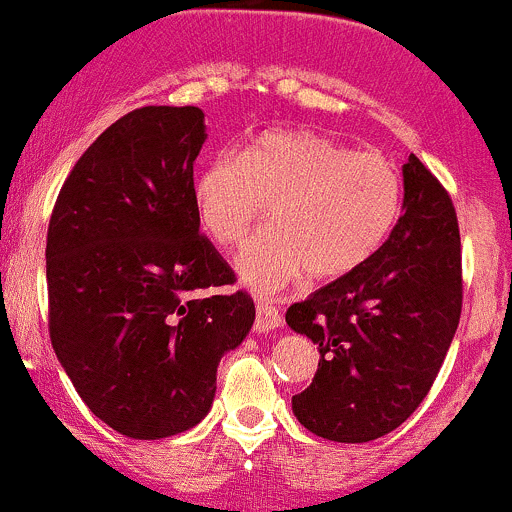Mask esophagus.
<instances>
[{
	"label": "esophagus",
	"mask_w": 512,
	"mask_h": 512,
	"mask_svg": "<svg viewBox=\"0 0 512 512\" xmlns=\"http://www.w3.org/2000/svg\"><path fill=\"white\" fill-rule=\"evenodd\" d=\"M255 309H257V319H255L257 331H262V333L274 331V328H279L284 324L282 311H279L270 299H257Z\"/></svg>",
	"instance_id": "esophagus-1"
}]
</instances>
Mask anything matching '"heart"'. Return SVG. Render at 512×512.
<instances>
[{
    "label": "heart",
    "instance_id": "b5f03b06",
    "mask_svg": "<svg viewBox=\"0 0 512 512\" xmlns=\"http://www.w3.org/2000/svg\"><path fill=\"white\" fill-rule=\"evenodd\" d=\"M203 233L235 245L270 208L274 228L240 247L235 270L247 287L270 292L304 272L326 284L368 265L402 211L397 166L306 129H277L238 154L220 152L191 186Z\"/></svg>",
    "mask_w": 512,
    "mask_h": 512
}]
</instances>
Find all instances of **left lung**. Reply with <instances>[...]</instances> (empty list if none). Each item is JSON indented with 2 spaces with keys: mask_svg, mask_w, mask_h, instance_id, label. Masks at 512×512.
I'll list each match as a JSON object with an SVG mask.
<instances>
[{
  "mask_svg": "<svg viewBox=\"0 0 512 512\" xmlns=\"http://www.w3.org/2000/svg\"><path fill=\"white\" fill-rule=\"evenodd\" d=\"M405 201L378 255L287 309V324L319 346V370L292 397L316 437L363 444L400 427L432 390L464 301L454 203L414 154Z\"/></svg>",
  "mask_w": 512,
  "mask_h": 512,
  "instance_id": "left-lung-1",
  "label": "left lung"
}]
</instances>
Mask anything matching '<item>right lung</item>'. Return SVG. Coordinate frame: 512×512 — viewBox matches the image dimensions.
<instances>
[{
  "mask_svg": "<svg viewBox=\"0 0 512 512\" xmlns=\"http://www.w3.org/2000/svg\"><path fill=\"white\" fill-rule=\"evenodd\" d=\"M198 107L127 112L75 161L46 235L48 333L107 427L164 439L213 405L215 373L255 321L250 294H206L235 272L201 235Z\"/></svg>",
  "mask_w": 512,
  "mask_h": 512,
  "instance_id": "add662e5",
  "label": "right lung"
}]
</instances>
